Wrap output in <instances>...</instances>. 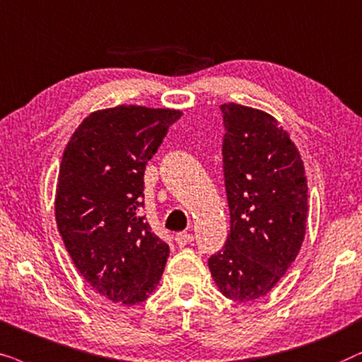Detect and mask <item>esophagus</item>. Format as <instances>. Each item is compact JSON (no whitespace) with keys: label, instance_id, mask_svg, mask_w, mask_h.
<instances>
[{"label":"esophagus","instance_id":"obj_1","mask_svg":"<svg viewBox=\"0 0 362 362\" xmlns=\"http://www.w3.org/2000/svg\"><path fill=\"white\" fill-rule=\"evenodd\" d=\"M194 242V235L187 233V231H180V233L175 235V243L178 247H187V245Z\"/></svg>","mask_w":362,"mask_h":362}]
</instances>
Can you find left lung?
<instances>
[{"label":"left lung","instance_id":"left-lung-1","mask_svg":"<svg viewBox=\"0 0 362 362\" xmlns=\"http://www.w3.org/2000/svg\"><path fill=\"white\" fill-rule=\"evenodd\" d=\"M220 109L230 235L209 258V268L221 295L253 301L272 291L305 240V165L272 115L233 103Z\"/></svg>","mask_w":362,"mask_h":362}]
</instances>
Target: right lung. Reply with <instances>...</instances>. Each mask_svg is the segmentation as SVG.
I'll return each instance as SVG.
<instances>
[{"label": "right lung", "mask_w": 362, "mask_h": 362, "mask_svg": "<svg viewBox=\"0 0 362 362\" xmlns=\"http://www.w3.org/2000/svg\"><path fill=\"white\" fill-rule=\"evenodd\" d=\"M180 110H95L62 153L56 221L77 272L114 303L139 305L160 281L168 245L141 216L144 172Z\"/></svg>", "instance_id": "right-lung-1"}]
</instances>
